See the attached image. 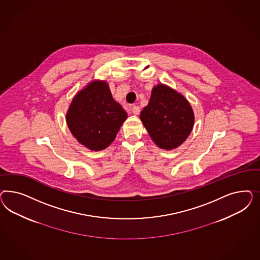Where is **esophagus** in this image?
Returning a JSON list of instances; mask_svg holds the SVG:
<instances>
[{
	"mask_svg": "<svg viewBox=\"0 0 260 260\" xmlns=\"http://www.w3.org/2000/svg\"><path fill=\"white\" fill-rule=\"evenodd\" d=\"M132 112L134 115H138L140 113V108L138 106H133L132 107Z\"/></svg>",
	"mask_w": 260,
	"mask_h": 260,
	"instance_id": "esophagus-1",
	"label": "esophagus"
}]
</instances>
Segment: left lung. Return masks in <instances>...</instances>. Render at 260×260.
Returning a JSON list of instances; mask_svg holds the SVG:
<instances>
[{
    "label": "left lung",
    "instance_id": "left-lung-1",
    "mask_svg": "<svg viewBox=\"0 0 260 260\" xmlns=\"http://www.w3.org/2000/svg\"><path fill=\"white\" fill-rule=\"evenodd\" d=\"M140 119L151 140L162 150L181 146L194 125V113L189 101L171 87L158 84L151 90L150 102Z\"/></svg>",
    "mask_w": 260,
    "mask_h": 260
}]
</instances>
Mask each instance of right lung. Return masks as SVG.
<instances>
[{
    "label": "right lung",
    "mask_w": 260,
    "mask_h": 260,
    "mask_svg": "<svg viewBox=\"0 0 260 260\" xmlns=\"http://www.w3.org/2000/svg\"><path fill=\"white\" fill-rule=\"evenodd\" d=\"M127 114L104 80H93L73 97L66 114L75 139L88 150H105L114 141Z\"/></svg>",
    "instance_id": "add662e5"
}]
</instances>
